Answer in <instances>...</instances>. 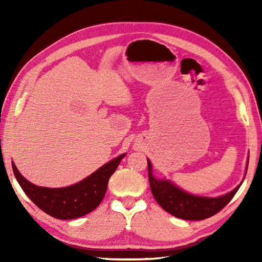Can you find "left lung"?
Wrapping results in <instances>:
<instances>
[{"label": "left lung", "instance_id": "8db88e82", "mask_svg": "<svg viewBox=\"0 0 262 262\" xmlns=\"http://www.w3.org/2000/svg\"><path fill=\"white\" fill-rule=\"evenodd\" d=\"M148 174L151 193L158 205L171 215L187 221H200L214 216L231 201L241 187L239 185L230 193L220 198L196 196L177 187L168 180L155 178L150 161H148Z\"/></svg>", "mask_w": 262, "mask_h": 262}]
</instances>
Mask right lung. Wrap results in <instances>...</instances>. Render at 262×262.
<instances>
[{"label":"right lung","instance_id":"right-lung-1","mask_svg":"<svg viewBox=\"0 0 262 262\" xmlns=\"http://www.w3.org/2000/svg\"><path fill=\"white\" fill-rule=\"evenodd\" d=\"M125 156L126 154L120 155L88 178L63 188H47L31 184L19 173L14 162L11 164L17 181L35 206L54 219L74 220L89 214L100 205L111 176Z\"/></svg>","mask_w":262,"mask_h":262}]
</instances>
